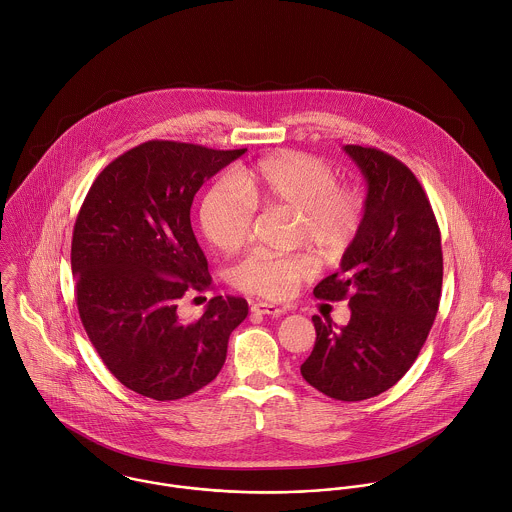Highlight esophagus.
Masks as SVG:
<instances>
[{"instance_id": "34e87169", "label": "esophagus", "mask_w": 512, "mask_h": 512, "mask_svg": "<svg viewBox=\"0 0 512 512\" xmlns=\"http://www.w3.org/2000/svg\"><path fill=\"white\" fill-rule=\"evenodd\" d=\"M251 313L255 315H273V317H279L285 313L283 307H277V305H271V303H255L251 305Z\"/></svg>"}]
</instances>
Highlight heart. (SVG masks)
I'll return each mask as SVG.
<instances>
[{
  "label": "heart",
  "mask_w": 512,
  "mask_h": 512,
  "mask_svg": "<svg viewBox=\"0 0 512 512\" xmlns=\"http://www.w3.org/2000/svg\"><path fill=\"white\" fill-rule=\"evenodd\" d=\"M237 185L219 181L201 203V229L209 243L233 253L251 235L255 207L295 213V239L325 257L343 255L355 241L363 217V195L337 185L323 159L301 151H279L241 169ZM315 275L305 255L251 253L233 271L235 285L251 295L285 301Z\"/></svg>",
  "instance_id": "b5f03b06"
}]
</instances>
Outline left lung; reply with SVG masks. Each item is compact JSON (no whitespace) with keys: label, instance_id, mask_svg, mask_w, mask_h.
I'll list each match as a JSON object with an SVG mask.
<instances>
[{"label":"left lung","instance_id":"1","mask_svg":"<svg viewBox=\"0 0 512 512\" xmlns=\"http://www.w3.org/2000/svg\"><path fill=\"white\" fill-rule=\"evenodd\" d=\"M343 149L369 185L365 217L341 269L313 293L349 299L351 319L337 329L331 319L313 317L317 341L301 375L323 395L351 403L391 389L419 357L439 311L443 249L413 171L375 147Z\"/></svg>","mask_w":512,"mask_h":512}]
</instances>
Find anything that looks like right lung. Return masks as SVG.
I'll use <instances>...</instances> for the list:
<instances>
[{
  "label": "right lung",
  "mask_w": 512,
  "mask_h": 512,
  "mask_svg": "<svg viewBox=\"0 0 512 512\" xmlns=\"http://www.w3.org/2000/svg\"><path fill=\"white\" fill-rule=\"evenodd\" d=\"M247 149L145 141L93 181L73 227L71 273L85 333L127 389L177 401L221 371L233 329L247 317L241 297H213L191 323L179 299L211 289L207 259L191 229L199 187Z\"/></svg>",
  "instance_id": "obj_1"
}]
</instances>
